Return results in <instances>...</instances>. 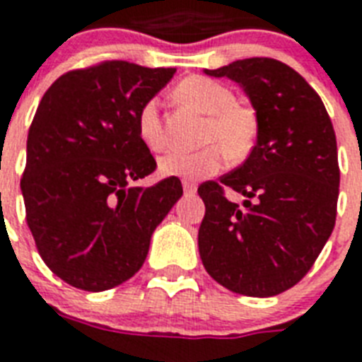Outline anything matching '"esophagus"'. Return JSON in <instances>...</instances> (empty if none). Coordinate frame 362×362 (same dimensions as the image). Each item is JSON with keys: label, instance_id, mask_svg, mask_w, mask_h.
Returning <instances> with one entry per match:
<instances>
[{"label": "esophagus", "instance_id": "1", "mask_svg": "<svg viewBox=\"0 0 362 362\" xmlns=\"http://www.w3.org/2000/svg\"><path fill=\"white\" fill-rule=\"evenodd\" d=\"M182 187H184V193H186V195H193V193L197 192V186H195L193 182L184 180L182 182Z\"/></svg>", "mask_w": 362, "mask_h": 362}]
</instances>
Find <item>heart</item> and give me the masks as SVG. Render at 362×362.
Returning <instances> with one entry per match:
<instances>
[{
	"label": "heart",
	"instance_id": "obj_1",
	"mask_svg": "<svg viewBox=\"0 0 362 362\" xmlns=\"http://www.w3.org/2000/svg\"><path fill=\"white\" fill-rule=\"evenodd\" d=\"M175 95L187 107L206 116L201 142L195 152H169L159 159V173L187 182L203 180L223 169L226 161L240 163L257 144L259 122L253 109L235 101V93L223 82L206 76H189L175 88ZM139 136L142 144L159 152L165 146L163 129L156 101H146L139 112Z\"/></svg>",
	"mask_w": 362,
	"mask_h": 362
}]
</instances>
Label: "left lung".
<instances>
[{"label":"left lung","mask_w":362,"mask_h":362,"mask_svg":"<svg viewBox=\"0 0 362 362\" xmlns=\"http://www.w3.org/2000/svg\"><path fill=\"white\" fill-rule=\"evenodd\" d=\"M209 76L237 82L259 122L252 156L220 182H204L199 253L229 291L274 297L303 280L337 220V135L314 88L272 58L237 59ZM231 187L242 205L223 193Z\"/></svg>","instance_id":"obj_1"}]
</instances>
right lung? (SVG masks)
I'll return each instance as SVG.
<instances>
[{
  "label": "right lung",
  "mask_w": 362,
  "mask_h": 362,
  "mask_svg": "<svg viewBox=\"0 0 362 362\" xmlns=\"http://www.w3.org/2000/svg\"><path fill=\"white\" fill-rule=\"evenodd\" d=\"M173 75L103 62L59 76L37 107L20 180L25 221L42 261L69 286L98 293L129 280L182 197L178 178L131 186L156 169L139 112Z\"/></svg>",
  "instance_id": "obj_1"
}]
</instances>
